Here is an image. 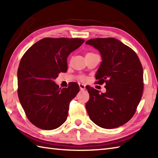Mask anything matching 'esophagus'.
Wrapping results in <instances>:
<instances>
[{
	"instance_id": "esophagus-1",
	"label": "esophagus",
	"mask_w": 158,
	"mask_h": 158,
	"mask_svg": "<svg viewBox=\"0 0 158 158\" xmlns=\"http://www.w3.org/2000/svg\"><path fill=\"white\" fill-rule=\"evenodd\" d=\"M79 88H80V89L81 90V91H83V90L85 89V85L82 84V83H79Z\"/></svg>"
}]
</instances>
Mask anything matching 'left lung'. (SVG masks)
<instances>
[{"instance_id":"obj_1","label":"left lung","mask_w":158,"mask_h":158,"mask_svg":"<svg viewBox=\"0 0 158 158\" xmlns=\"http://www.w3.org/2000/svg\"><path fill=\"white\" fill-rule=\"evenodd\" d=\"M85 44L98 50L102 62L96 73L97 83H106V92L88 87L85 107L97 126L112 129L123 125L135 114L143 91V70L138 56L114 38L89 39Z\"/></svg>"}]
</instances>
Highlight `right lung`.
I'll list each match as a JSON object with an SVG mask.
<instances>
[{
	"label": "right lung",
	"instance_id": "add662e5",
	"mask_svg": "<svg viewBox=\"0 0 158 158\" xmlns=\"http://www.w3.org/2000/svg\"><path fill=\"white\" fill-rule=\"evenodd\" d=\"M81 39L45 38L35 43L20 61L18 97L28 119L43 130L58 128L68 116L69 102L79 92L77 83L60 88L54 80L67 71V58L84 43Z\"/></svg>",
	"mask_w": 158,
	"mask_h": 158
}]
</instances>
